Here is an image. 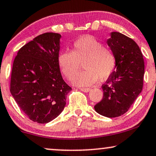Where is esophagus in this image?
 <instances>
[{
    "instance_id": "esophagus-1",
    "label": "esophagus",
    "mask_w": 156,
    "mask_h": 156,
    "mask_svg": "<svg viewBox=\"0 0 156 156\" xmlns=\"http://www.w3.org/2000/svg\"><path fill=\"white\" fill-rule=\"evenodd\" d=\"M80 91L87 93V92H89V91H91V89H89V88H81V89H80Z\"/></svg>"
}]
</instances>
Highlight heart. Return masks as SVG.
Returning a JSON list of instances; mask_svg holds the SVG:
<instances>
[{
	"mask_svg": "<svg viewBox=\"0 0 156 156\" xmlns=\"http://www.w3.org/2000/svg\"><path fill=\"white\" fill-rule=\"evenodd\" d=\"M83 63L85 70L78 73L73 83L78 86H87L97 80H104L115 68V54L104 47L100 41L91 35L78 39L73 44L72 51H62L58 56V65L67 79L76 76Z\"/></svg>",
	"mask_w": 156,
	"mask_h": 156,
	"instance_id": "1",
	"label": "heart"
}]
</instances>
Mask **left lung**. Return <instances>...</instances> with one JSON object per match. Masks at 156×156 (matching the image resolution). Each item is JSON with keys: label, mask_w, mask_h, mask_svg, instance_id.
<instances>
[{"label": "left lung", "mask_w": 156, "mask_h": 156, "mask_svg": "<svg viewBox=\"0 0 156 156\" xmlns=\"http://www.w3.org/2000/svg\"><path fill=\"white\" fill-rule=\"evenodd\" d=\"M107 44L115 54L116 65L103 84V98L94 106L99 114L108 118L121 116L132 106L142 90L144 64L138 45L119 32L110 33Z\"/></svg>", "instance_id": "8db88e82"}]
</instances>
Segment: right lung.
<instances>
[{"label": "right lung", "instance_id": "1", "mask_svg": "<svg viewBox=\"0 0 156 156\" xmlns=\"http://www.w3.org/2000/svg\"><path fill=\"white\" fill-rule=\"evenodd\" d=\"M61 35L46 33L19 50L13 63L10 91L30 119L47 123L63 111L72 90L58 65Z\"/></svg>", "mask_w": 156, "mask_h": 156}]
</instances>
